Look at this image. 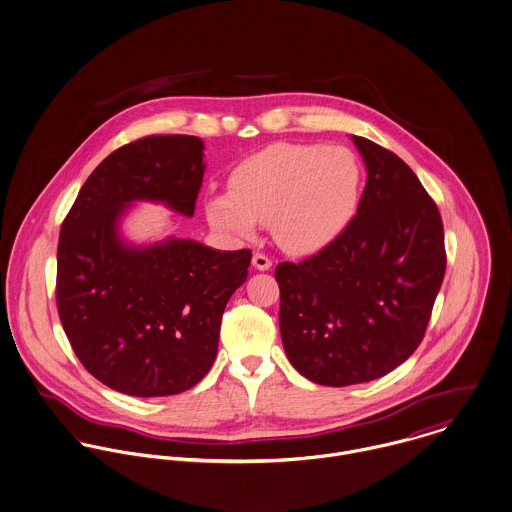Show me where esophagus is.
<instances>
[{"label":"esophagus","mask_w":512,"mask_h":512,"mask_svg":"<svg viewBox=\"0 0 512 512\" xmlns=\"http://www.w3.org/2000/svg\"><path fill=\"white\" fill-rule=\"evenodd\" d=\"M251 263H253V267H255L257 271H269V269L273 267L271 259H269L267 255H263V253H255L253 259H251Z\"/></svg>","instance_id":"34e87169"}]
</instances>
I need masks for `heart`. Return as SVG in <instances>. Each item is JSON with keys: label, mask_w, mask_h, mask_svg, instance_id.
<instances>
[{"label": "heart", "mask_w": 512, "mask_h": 512, "mask_svg": "<svg viewBox=\"0 0 512 512\" xmlns=\"http://www.w3.org/2000/svg\"><path fill=\"white\" fill-rule=\"evenodd\" d=\"M361 184V161L347 147L273 143L231 171L229 192L208 196L206 218L233 237H253L269 222L284 251L318 253L353 222Z\"/></svg>", "instance_id": "heart-1"}]
</instances>
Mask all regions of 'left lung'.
<instances>
[{
	"mask_svg": "<svg viewBox=\"0 0 512 512\" xmlns=\"http://www.w3.org/2000/svg\"><path fill=\"white\" fill-rule=\"evenodd\" d=\"M367 182L340 237L300 263H281L279 326L288 361L312 383L375 381L424 338L446 273L444 226L412 169L351 135Z\"/></svg>",
	"mask_w": 512,
	"mask_h": 512,
	"instance_id": "left-lung-1",
	"label": "left lung"
}]
</instances>
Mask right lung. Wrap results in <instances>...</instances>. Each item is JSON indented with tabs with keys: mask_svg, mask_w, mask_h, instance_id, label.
Masks as SVG:
<instances>
[{
	"mask_svg": "<svg viewBox=\"0 0 512 512\" xmlns=\"http://www.w3.org/2000/svg\"><path fill=\"white\" fill-rule=\"evenodd\" d=\"M204 171L200 137H143L96 167L62 222L58 316L88 373L117 393L178 395L216 359L222 316L247 279L251 251L174 235L135 243L121 229L135 202L192 218Z\"/></svg>",
	"mask_w": 512,
	"mask_h": 512,
	"instance_id": "add662e5",
	"label": "right lung"
}]
</instances>
